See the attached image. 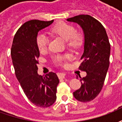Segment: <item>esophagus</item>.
Instances as JSON below:
<instances>
[{
    "label": "esophagus",
    "mask_w": 122,
    "mask_h": 122,
    "mask_svg": "<svg viewBox=\"0 0 122 122\" xmlns=\"http://www.w3.org/2000/svg\"><path fill=\"white\" fill-rule=\"evenodd\" d=\"M57 76H58L59 79H63V78H65L66 74H65V73H58V74H57Z\"/></svg>",
    "instance_id": "34e87169"
}]
</instances>
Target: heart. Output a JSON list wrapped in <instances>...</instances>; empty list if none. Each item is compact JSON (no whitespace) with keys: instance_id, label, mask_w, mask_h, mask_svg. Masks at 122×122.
Returning <instances> with one entry per match:
<instances>
[{"instance_id":"obj_1","label":"heart","mask_w":122,"mask_h":122,"mask_svg":"<svg viewBox=\"0 0 122 122\" xmlns=\"http://www.w3.org/2000/svg\"><path fill=\"white\" fill-rule=\"evenodd\" d=\"M51 35L59 36L66 41L67 46L72 48H78L82 42V36L79 33L76 32V29L73 25L64 22H60L54 25L50 29ZM36 42L40 52H44L48 48L49 39L48 36L42 33H39L36 38ZM70 56L57 55L54 57V61L58 63H63L66 59H69Z\"/></svg>"}]
</instances>
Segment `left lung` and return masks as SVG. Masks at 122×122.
<instances>
[{"mask_svg": "<svg viewBox=\"0 0 122 122\" xmlns=\"http://www.w3.org/2000/svg\"><path fill=\"white\" fill-rule=\"evenodd\" d=\"M66 21L78 24L84 32V53L80 69L86 72L87 75L82 78L79 75L82 85L73 95L80 102H89L99 95L105 82L110 64L108 38L102 24L89 15H79Z\"/></svg>", "mask_w": 122, "mask_h": 122, "instance_id": "obj_1", "label": "left lung"}]
</instances>
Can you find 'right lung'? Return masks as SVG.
<instances>
[{
    "label": "right lung",
    "mask_w": 122,
    "mask_h": 122,
    "mask_svg": "<svg viewBox=\"0 0 122 122\" xmlns=\"http://www.w3.org/2000/svg\"><path fill=\"white\" fill-rule=\"evenodd\" d=\"M53 22L30 20L25 22L15 35L11 56L15 73L29 100L39 107H49L56 101L57 86L59 80L51 72L46 75L38 74L40 51L36 45L38 32Z\"/></svg>",
    "instance_id": "right-lung-1"
}]
</instances>
